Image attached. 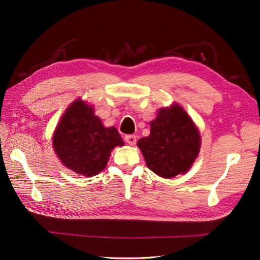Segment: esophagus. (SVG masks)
Instances as JSON below:
<instances>
[{"label": "esophagus", "mask_w": 260, "mask_h": 260, "mask_svg": "<svg viewBox=\"0 0 260 260\" xmlns=\"http://www.w3.org/2000/svg\"><path fill=\"white\" fill-rule=\"evenodd\" d=\"M125 141L126 143H128L129 145H134L136 143V136L133 134H129V135H126L125 136Z\"/></svg>", "instance_id": "1"}]
</instances>
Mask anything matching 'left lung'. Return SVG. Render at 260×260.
<instances>
[{"label": "left lung", "mask_w": 260, "mask_h": 260, "mask_svg": "<svg viewBox=\"0 0 260 260\" xmlns=\"http://www.w3.org/2000/svg\"><path fill=\"white\" fill-rule=\"evenodd\" d=\"M151 133L137 142L146 165L162 178L186 173L200 151V134L183 108L174 105L158 110Z\"/></svg>", "instance_id": "8db88e82"}]
</instances>
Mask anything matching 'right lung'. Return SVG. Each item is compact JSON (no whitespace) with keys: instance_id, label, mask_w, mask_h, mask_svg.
Listing matches in <instances>:
<instances>
[{"instance_id":"obj_1","label":"right lung","mask_w":260,"mask_h":260,"mask_svg":"<svg viewBox=\"0 0 260 260\" xmlns=\"http://www.w3.org/2000/svg\"><path fill=\"white\" fill-rule=\"evenodd\" d=\"M53 147L63 165L85 176L106 168L115 146L124 142L115 127H105L93 109L81 99L70 105L57 126Z\"/></svg>"}]
</instances>
